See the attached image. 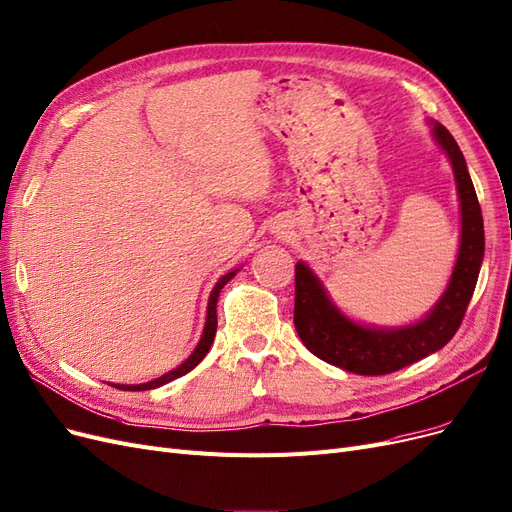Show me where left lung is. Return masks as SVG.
Segmentation results:
<instances>
[{
	"label": "left lung",
	"mask_w": 512,
	"mask_h": 512,
	"mask_svg": "<svg viewBox=\"0 0 512 512\" xmlns=\"http://www.w3.org/2000/svg\"><path fill=\"white\" fill-rule=\"evenodd\" d=\"M433 138L448 154L460 198V249L446 293L429 314L408 326L372 328L349 320L303 261L295 265V328L320 360L353 374L379 376L406 368L446 345L462 324L479 278L485 236L481 207L469 169L452 133L437 121Z\"/></svg>",
	"instance_id": "obj_1"
}]
</instances>
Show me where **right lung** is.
<instances>
[{"instance_id": "add662e5", "label": "right lung", "mask_w": 512, "mask_h": 512, "mask_svg": "<svg viewBox=\"0 0 512 512\" xmlns=\"http://www.w3.org/2000/svg\"><path fill=\"white\" fill-rule=\"evenodd\" d=\"M236 272H238V270L228 272L226 276H221V278L217 280V284L213 286V291H211V295H209V305H207V322H205L203 337H201V341H198L196 349L190 353V358H188L184 364H180L177 368H173L171 372L159 376V379L142 383V385H113V387L123 389V391H148V389H157V387H161V385H167V383H171V381H175V379H180V376L188 374L194 366H198V362H201V360L205 358V355H207V351L211 349L213 339H215V332H217V297H219V293H221V288H224V286L234 278Z\"/></svg>"}]
</instances>
